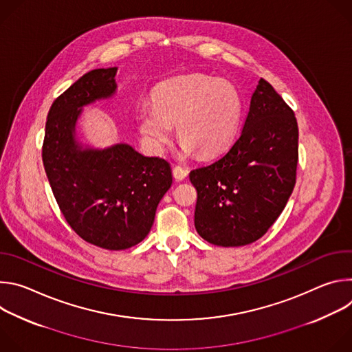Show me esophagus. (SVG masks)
Masks as SVG:
<instances>
[{
	"label": "esophagus",
	"instance_id": "obj_1",
	"mask_svg": "<svg viewBox=\"0 0 352 352\" xmlns=\"http://www.w3.org/2000/svg\"><path fill=\"white\" fill-rule=\"evenodd\" d=\"M173 175H174V178H175L177 181H182V179L186 178L188 170H185V168L181 167V166H175V167L173 168Z\"/></svg>",
	"mask_w": 352,
	"mask_h": 352
}]
</instances>
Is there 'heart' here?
Instances as JSON below:
<instances>
[{"instance_id": "1", "label": "heart", "mask_w": 352, "mask_h": 352, "mask_svg": "<svg viewBox=\"0 0 352 352\" xmlns=\"http://www.w3.org/2000/svg\"><path fill=\"white\" fill-rule=\"evenodd\" d=\"M241 109L239 94L231 83L195 74L162 83L155 91L153 106L139 110L138 125L155 152L170 143L171 125H177L186 155L212 159L232 143Z\"/></svg>"}]
</instances>
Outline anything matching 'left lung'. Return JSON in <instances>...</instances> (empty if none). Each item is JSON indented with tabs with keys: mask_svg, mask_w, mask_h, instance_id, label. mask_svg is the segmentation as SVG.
<instances>
[{
	"mask_svg": "<svg viewBox=\"0 0 352 352\" xmlns=\"http://www.w3.org/2000/svg\"><path fill=\"white\" fill-rule=\"evenodd\" d=\"M296 164L294 111L261 79L243 128L228 152L189 173L197 192V234L217 246H242L263 236L292 193Z\"/></svg>",
	"mask_w": 352,
	"mask_h": 352,
	"instance_id": "8db88e82",
	"label": "left lung"
}]
</instances>
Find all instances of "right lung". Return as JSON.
Segmentation results:
<instances>
[{
  "label": "right lung",
  "mask_w": 352,
  "mask_h": 352,
  "mask_svg": "<svg viewBox=\"0 0 352 352\" xmlns=\"http://www.w3.org/2000/svg\"><path fill=\"white\" fill-rule=\"evenodd\" d=\"M117 68L85 74L50 107L41 157L63 216L86 242L128 249L148 234L157 205L173 184L171 167L125 143L104 150L75 140L80 107L116 91Z\"/></svg>",
  "instance_id": "right-lung-1"
}]
</instances>
